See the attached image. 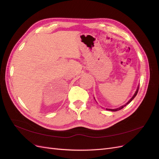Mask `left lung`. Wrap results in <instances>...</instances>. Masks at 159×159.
Returning a JSON list of instances; mask_svg holds the SVG:
<instances>
[{
	"label": "left lung",
	"instance_id": "obj_1",
	"mask_svg": "<svg viewBox=\"0 0 159 159\" xmlns=\"http://www.w3.org/2000/svg\"><path fill=\"white\" fill-rule=\"evenodd\" d=\"M139 86H138V88H137V90H136V91H135V93H134V94L133 95V97L130 99V100L129 101V102L125 104V105H122L121 107H118V108H117V109H106V110H108V111H119V110H121V109H123L124 107H125L126 105H127V104H129L130 102H131V101L135 98V96L137 95V93H138V91H139Z\"/></svg>",
	"mask_w": 159,
	"mask_h": 159
}]
</instances>
